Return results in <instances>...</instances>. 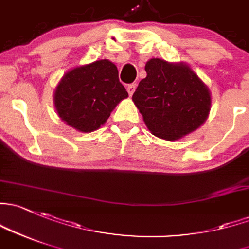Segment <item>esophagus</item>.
Wrapping results in <instances>:
<instances>
[{"label": "esophagus", "instance_id": "34e87169", "mask_svg": "<svg viewBox=\"0 0 249 249\" xmlns=\"http://www.w3.org/2000/svg\"><path fill=\"white\" fill-rule=\"evenodd\" d=\"M136 87H137V86H136V83H131V85H129V86H127V87H126L127 93H129L130 96H131L132 94H133V91H135Z\"/></svg>", "mask_w": 249, "mask_h": 249}]
</instances>
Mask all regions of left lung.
Masks as SVG:
<instances>
[{
    "label": "left lung",
    "instance_id": "8db88e82",
    "mask_svg": "<svg viewBox=\"0 0 249 249\" xmlns=\"http://www.w3.org/2000/svg\"><path fill=\"white\" fill-rule=\"evenodd\" d=\"M132 100L156 137L175 141L195 131L209 116V88L185 64L153 58Z\"/></svg>",
    "mask_w": 249,
    "mask_h": 249
}]
</instances>
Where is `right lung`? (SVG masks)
I'll return each instance as SVG.
<instances>
[{
  "instance_id": "right-lung-1",
  "label": "right lung",
  "mask_w": 249,
  "mask_h": 249,
  "mask_svg": "<svg viewBox=\"0 0 249 249\" xmlns=\"http://www.w3.org/2000/svg\"><path fill=\"white\" fill-rule=\"evenodd\" d=\"M127 96L116 65L101 59L68 71L54 91V106L68 125L78 131L91 132Z\"/></svg>"
}]
</instances>
